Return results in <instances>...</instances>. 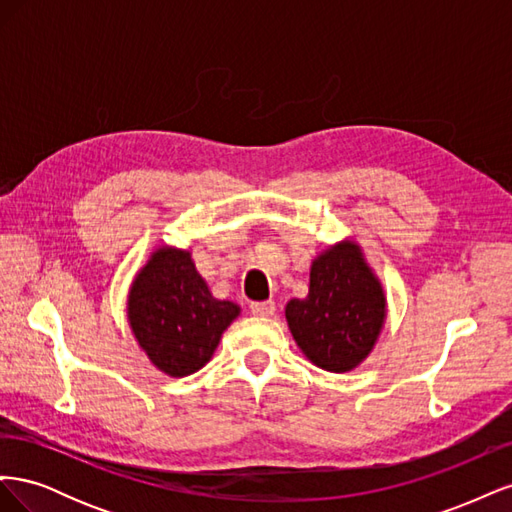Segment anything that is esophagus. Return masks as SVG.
I'll return each instance as SVG.
<instances>
[{
    "mask_svg": "<svg viewBox=\"0 0 512 512\" xmlns=\"http://www.w3.org/2000/svg\"><path fill=\"white\" fill-rule=\"evenodd\" d=\"M250 312L254 316H271L275 312V303L273 301H256L250 303Z\"/></svg>",
    "mask_w": 512,
    "mask_h": 512,
    "instance_id": "esophagus-1",
    "label": "esophagus"
}]
</instances>
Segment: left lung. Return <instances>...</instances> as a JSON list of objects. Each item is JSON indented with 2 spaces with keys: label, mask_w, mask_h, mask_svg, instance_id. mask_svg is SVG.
<instances>
[{
  "label": "left lung",
  "mask_w": 512,
  "mask_h": 512,
  "mask_svg": "<svg viewBox=\"0 0 512 512\" xmlns=\"http://www.w3.org/2000/svg\"><path fill=\"white\" fill-rule=\"evenodd\" d=\"M386 316L380 282L359 245L339 243L318 256L307 299L286 305L294 342L314 365L344 374L374 348Z\"/></svg>",
  "instance_id": "1"
}]
</instances>
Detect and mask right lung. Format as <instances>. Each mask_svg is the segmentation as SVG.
<instances>
[{
    "label": "right lung",
    "mask_w": 512,
    "mask_h": 512,
    "mask_svg": "<svg viewBox=\"0 0 512 512\" xmlns=\"http://www.w3.org/2000/svg\"><path fill=\"white\" fill-rule=\"evenodd\" d=\"M239 307L218 301L194 269L190 252L162 247L132 284L128 318L151 363L173 378L211 359Z\"/></svg>",
    "instance_id": "right-lung-1"
}]
</instances>
